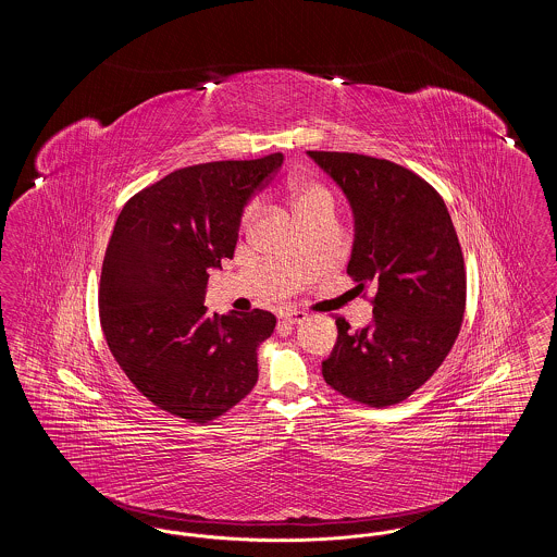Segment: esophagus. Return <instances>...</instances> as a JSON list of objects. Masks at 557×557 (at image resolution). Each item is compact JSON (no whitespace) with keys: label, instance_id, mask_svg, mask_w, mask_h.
Listing matches in <instances>:
<instances>
[{"label":"esophagus","instance_id":"34e87169","mask_svg":"<svg viewBox=\"0 0 557 557\" xmlns=\"http://www.w3.org/2000/svg\"><path fill=\"white\" fill-rule=\"evenodd\" d=\"M280 319L286 323V325H298V323H302L305 319H307V313H302V311H284Z\"/></svg>","mask_w":557,"mask_h":557}]
</instances>
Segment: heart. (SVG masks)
Listing matches in <instances>:
<instances>
[{"label":"heart","mask_w":557,"mask_h":557,"mask_svg":"<svg viewBox=\"0 0 557 557\" xmlns=\"http://www.w3.org/2000/svg\"><path fill=\"white\" fill-rule=\"evenodd\" d=\"M292 205L300 214L321 211V209H334V194L319 184V182H294L290 187ZM259 211V202H250L242 214V225H248Z\"/></svg>","instance_id":"b5f03b06"}]
</instances>
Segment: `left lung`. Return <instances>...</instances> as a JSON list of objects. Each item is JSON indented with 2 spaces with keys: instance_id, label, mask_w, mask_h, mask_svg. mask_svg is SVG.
Segmentation results:
<instances>
[{
  "instance_id": "obj_1",
  "label": "left lung",
  "mask_w": 557,
  "mask_h": 557,
  "mask_svg": "<svg viewBox=\"0 0 557 557\" xmlns=\"http://www.w3.org/2000/svg\"><path fill=\"white\" fill-rule=\"evenodd\" d=\"M352 211L348 275L373 288V323L338 341L321 363L323 380L350 400L386 407L409 397L441 368L466 309V269L445 200L391 160L307 152Z\"/></svg>"
}]
</instances>
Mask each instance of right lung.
Wrapping results in <instances>:
<instances>
[{"label":"right lung","instance_id":"1","mask_svg":"<svg viewBox=\"0 0 557 557\" xmlns=\"http://www.w3.org/2000/svg\"><path fill=\"white\" fill-rule=\"evenodd\" d=\"M284 157L221 160L169 173L123 207L100 280V321L133 386L184 420L205 424L259 380L269 311L207 313L209 271L232 259L248 200Z\"/></svg>","mask_w":557,"mask_h":557}]
</instances>
